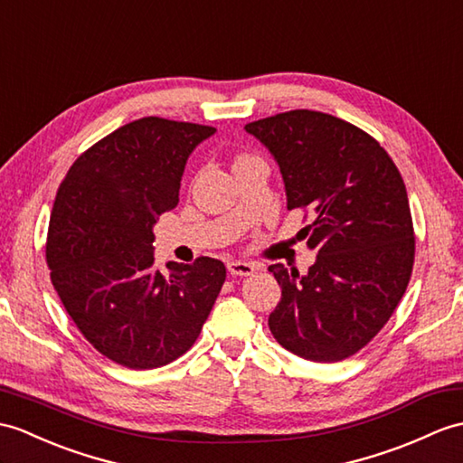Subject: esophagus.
Wrapping results in <instances>:
<instances>
[{"label": "esophagus", "instance_id": "1", "mask_svg": "<svg viewBox=\"0 0 463 463\" xmlns=\"http://www.w3.org/2000/svg\"><path fill=\"white\" fill-rule=\"evenodd\" d=\"M227 270L231 276H252L258 266L252 264V262H241V260H231L227 264Z\"/></svg>", "mask_w": 463, "mask_h": 463}]
</instances>
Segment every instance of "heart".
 Segmentation results:
<instances>
[{"instance_id": "1", "label": "heart", "mask_w": 463, "mask_h": 463, "mask_svg": "<svg viewBox=\"0 0 463 463\" xmlns=\"http://www.w3.org/2000/svg\"><path fill=\"white\" fill-rule=\"evenodd\" d=\"M241 159H242V157H241Z\"/></svg>"}]
</instances>
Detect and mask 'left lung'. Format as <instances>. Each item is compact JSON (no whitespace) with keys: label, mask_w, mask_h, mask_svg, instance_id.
Masks as SVG:
<instances>
[{"label":"left lung","mask_w":463,"mask_h":463,"mask_svg":"<svg viewBox=\"0 0 463 463\" xmlns=\"http://www.w3.org/2000/svg\"><path fill=\"white\" fill-rule=\"evenodd\" d=\"M244 130L280 167L288 209L314 217L304 229L317 250L309 270L268 268L282 288L268 326L298 357L347 359L383 329L411 280L414 231L404 181L377 139L331 114L292 110Z\"/></svg>","instance_id":"obj_1"}]
</instances>
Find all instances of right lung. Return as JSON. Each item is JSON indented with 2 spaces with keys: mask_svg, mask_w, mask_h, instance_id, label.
Here are the masks:
<instances>
[{
  "mask_svg": "<svg viewBox=\"0 0 463 463\" xmlns=\"http://www.w3.org/2000/svg\"><path fill=\"white\" fill-rule=\"evenodd\" d=\"M214 128L139 118L74 161L57 191L47 264L96 351L128 369L175 361L199 337L227 278L221 260L154 266V224L177 207L185 164Z\"/></svg>",
  "mask_w": 463,
  "mask_h": 463,
  "instance_id": "right-lung-1",
  "label": "right lung"
}]
</instances>
